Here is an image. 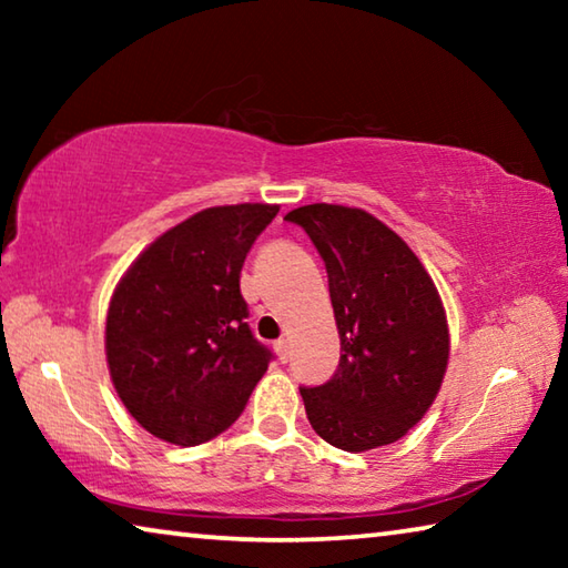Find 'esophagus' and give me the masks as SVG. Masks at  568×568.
I'll use <instances>...</instances> for the list:
<instances>
[{"label":"esophagus","instance_id":"obj_1","mask_svg":"<svg viewBox=\"0 0 568 568\" xmlns=\"http://www.w3.org/2000/svg\"><path fill=\"white\" fill-rule=\"evenodd\" d=\"M275 353H277V361L287 363V358H291V343H287L285 338L275 341Z\"/></svg>","mask_w":568,"mask_h":568}]
</instances>
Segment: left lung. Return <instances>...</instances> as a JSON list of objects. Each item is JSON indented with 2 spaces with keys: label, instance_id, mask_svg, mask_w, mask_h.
<instances>
[{
  "label": "left lung",
  "instance_id": "obj_1",
  "mask_svg": "<svg viewBox=\"0 0 568 568\" xmlns=\"http://www.w3.org/2000/svg\"><path fill=\"white\" fill-rule=\"evenodd\" d=\"M318 250L341 335L338 371L301 388L307 420L331 446L361 454L396 444L426 416L448 365V323L416 253L358 207L291 210Z\"/></svg>",
  "mask_w": 568,
  "mask_h": 568
}]
</instances>
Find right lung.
Returning a JSON list of instances; mask_svg holds the SVG:
<instances>
[{"label":"right lung","mask_w":568,"mask_h":568,"mask_svg":"<svg viewBox=\"0 0 568 568\" xmlns=\"http://www.w3.org/2000/svg\"><path fill=\"white\" fill-rule=\"evenodd\" d=\"M277 205L200 210L160 235L122 281L104 325L110 378L155 438L197 446L243 413L273 353L250 333L240 271Z\"/></svg>","instance_id":"obj_1"}]
</instances>
